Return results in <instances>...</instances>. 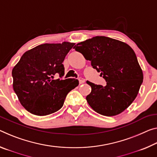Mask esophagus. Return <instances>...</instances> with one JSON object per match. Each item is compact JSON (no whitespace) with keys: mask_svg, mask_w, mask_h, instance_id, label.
<instances>
[{"mask_svg":"<svg viewBox=\"0 0 157 157\" xmlns=\"http://www.w3.org/2000/svg\"><path fill=\"white\" fill-rule=\"evenodd\" d=\"M78 79H79V84H83V83L85 82V79L82 78H79Z\"/></svg>","mask_w":157,"mask_h":157,"instance_id":"esophagus-1","label":"esophagus"}]
</instances>
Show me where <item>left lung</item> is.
<instances>
[{
	"label": "left lung",
	"mask_w": 157,
	"mask_h": 157,
	"mask_svg": "<svg viewBox=\"0 0 157 157\" xmlns=\"http://www.w3.org/2000/svg\"><path fill=\"white\" fill-rule=\"evenodd\" d=\"M73 48L91 61L106 82L105 86L86 82L91 87L86 98L89 105L105 116H114L125 110L135 100L143 80L133 49L123 42L105 36L86 40Z\"/></svg>",
	"instance_id": "left-lung-1"
}]
</instances>
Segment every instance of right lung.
<instances>
[{"label":"right lung","mask_w":157,"mask_h":157,"mask_svg":"<svg viewBox=\"0 0 157 157\" xmlns=\"http://www.w3.org/2000/svg\"><path fill=\"white\" fill-rule=\"evenodd\" d=\"M74 43L43 44L27 51L12 69L13 89L22 106L31 114L44 116L58 111L70 91L78 86L76 79L64 75L62 63Z\"/></svg>","instance_id":"1"}]
</instances>
